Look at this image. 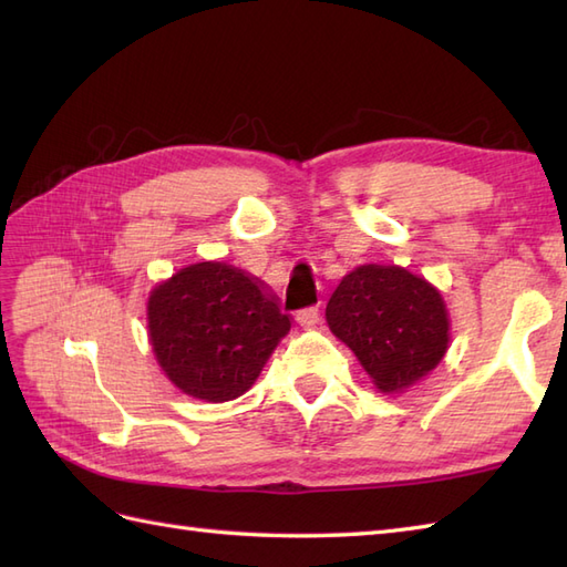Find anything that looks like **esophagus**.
<instances>
[{
    "instance_id": "esophagus-1",
    "label": "esophagus",
    "mask_w": 567,
    "mask_h": 567,
    "mask_svg": "<svg viewBox=\"0 0 567 567\" xmlns=\"http://www.w3.org/2000/svg\"><path fill=\"white\" fill-rule=\"evenodd\" d=\"M296 320H298L300 327H312V324H317V320H320V308H317V306L302 308V310H298Z\"/></svg>"
}]
</instances>
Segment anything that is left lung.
Segmentation results:
<instances>
[{
    "label": "left lung",
    "mask_w": 567,
    "mask_h": 567,
    "mask_svg": "<svg viewBox=\"0 0 567 567\" xmlns=\"http://www.w3.org/2000/svg\"><path fill=\"white\" fill-rule=\"evenodd\" d=\"M327 324L380 392H399L425 378L450 341L443 298L399 267L365 265L343 276L327 302Z\"/></svg>",
    "instance_id": "obj_1"
}]
</instances>
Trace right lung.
Wrapping results in <instances>:
<instances>
[{
  "label": "right lung",
  "instance_id": "right-lung-1",
  "mask_svg": "<svg viewBox=\"0 0 567 567\" xmlns=\"http://www.w3.org/2000/svg\"><path fill=\"white\" fill-rule=\"evenodd\" d=\"M291 320L245 271L199 261L154 288L151 347L175 388L228 402L252 388Z\"/></svg>",
  "mask_w": 567,
  "mask_h": 567
}]
</instances>
